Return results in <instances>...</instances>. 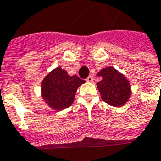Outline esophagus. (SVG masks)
I'll list each match as a JSON object with an SVG mask.
<instances>
[{
    "mask_svg": "<svg viewBox=\"0 0 161 161\" xmlns=\"http://www.w3.org/2000/svg\"><path fill=\"white\" fill-rule=\"evenodd\" d=\"M86 81H87L88 83H92V82H93V77L92 76H89L86 78Z\"/></svg>",
    "mask_w": 161,
    "mask_h": 161,
    "instance_id": "esophagus-1",
    "label": "esophagus"
}]
</instances>
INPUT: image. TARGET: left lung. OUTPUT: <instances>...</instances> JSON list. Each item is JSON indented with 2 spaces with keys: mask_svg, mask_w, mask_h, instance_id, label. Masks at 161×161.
Wrapping results in <instances>:
<instances>
[{
  "mask_svg": "<svg viewBox=\"0 0 161 161\" xmlns=\"http://www.w3.org/2000/svg\"><path fill=\"white\" fill-rule=\"evenodd\" d=\"M101 80L97 83L101 99L106 103L114 107L122 108L130 100L132 94L129 78L115 68L108 66L97 73Z\"/></svg>",
  "mask_w": 161,
  "mask_h": 161,
  "instance_id": "1",
  "label": "left lung"
}]
</instances>
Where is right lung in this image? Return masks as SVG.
I'll return each mask as SVG.
<instances>
[{
    "instance_id": "obj_1",
    "label": "right lung",
    "mask_w": 161,
    "mask_h": 161,
    "mask_svg": "<svg viewBox=\"0 0 161 161\" xmlns=\"http://www.w3.org/2000/svg\"><path fill=\"white\" fill-rule=\"evenodd\" d=\"M85 81L58 66L43 78L40 85L41 97L45 103L55 111H62L70 107L75 100L77 89Z\"/></svg>"
}]
</instances>
